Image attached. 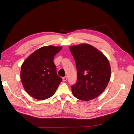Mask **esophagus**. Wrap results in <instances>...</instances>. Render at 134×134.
I'll use <instances>...</instances> for the list:
<instances>
[{
  "mask_svg": "<svg viewBox=\"0 0 134 134\" xmlns=\"http://www.w3.org/2000/svg\"><path fill=\"white\" fill-rule=\"evenodd\" d=\"M67 79H68V77L66 76H64V77H63V80L64 81V82H65V81L67 80Z\"/></svg>",
  "mask_w": 134,
  "mask_h": 134,
  "instance_id": "34e87169",
  "label": "esophagus"
}]
</instances>
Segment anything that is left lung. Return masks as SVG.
Wrapping results in <instances>:
<instances>
[{
  "label": "left lung",
  "instance_id": "1",
  "mask_svg": "<svg viewBox=\"0 0 134 134\" xmlns=\"http://www.w3.org/2000/svg\"><path fill=\"white\" fill-rule=\"evenodd\" d=\"M75 60L77 80L71 86L75 97L88 101L99 96L107 87L111 78V67L107 58L96 48L82 43L70 46Z\"/></svg>",
  "mask_w": 134,
  "mask_h": 134
}]
</instances>
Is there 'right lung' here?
Returning a JSON list of instances; mask_svg holds the SVG:
<instances>
[{
    "label": "right lung",
    "mask_w": 134,
    "mask_h": 134,
    "mask_svg": "<svg viewBox=\"0 0 134 134\" xmlns=\"http://www.w3.org/2000/svg\"><path fill=\"white\" fill-rule=\"evenodd\" d=\"M62 47L54 46L40 48L31 54L21 66V79L28 94L38 100L53 96L62 81L56 73L55 55Z\"/></svg>",
    "instance_id": "1"
}]
</instances>
